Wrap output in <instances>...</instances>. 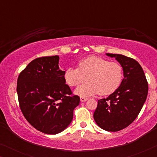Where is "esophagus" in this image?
I'll use <instances>...</instances> for the list:
<instances>
[{
    "instance_id": "34e87169",
    "label": "esophagus",
    "mask_w": 157,
    "mask_h": 157,
    "mask_svg": "<svg viewBox=\"0 0 157 157\" xmlns=\"http://www.w3.org/2000/svg\"><path fill=\"white\" fill-rule=\"evenodd\" d=\"M87 99H88V98L83 97V96H81V98H80V100L81 102H84V101H87Z\"/></svg>"
}]
</instances>
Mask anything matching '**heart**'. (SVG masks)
<instances>
[{
    "label": "heart",
    "mask_w": 157,
    "mask_h": 157,
    "mask_svg": "<svg viewBox=\"0 0 157 157\" xmlns=\"http://www.w3.org/2000/svg\"><path fill=\"white\" fill-rule=\"evenodd\" d=\"M123 77V68L116 61L91 56L78 61V68H68L64 72L66 83L71 87L86 83L77 88L75 93L81 96L100 94L102 96L112 94L118 89Z\"/></svg>",
    "instance_id": "obj_1"
}]
</instances>
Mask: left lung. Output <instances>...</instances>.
<instances>
[{
	"mask_svg": "<svg viewBox=\"0 0 157 157\" xmlns=\"http://www.w3.org/2000/svg\"><path fill=\"white\" fill-rule=\"evenodd\" d=\"M114 57L123 68L124 79L119 87L106 98L98 101L94 118L100 128L118 132L129 126L138 117L147 99L148 83L138 62L121 54Z\"/></svg>",
	"mask_w": 157,
	"mask_h": 157,
	"instance_id": "obj_1",
	"label": "left lung"
}]
</instances>
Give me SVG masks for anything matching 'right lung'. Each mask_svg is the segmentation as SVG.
Instances as JSON below:
<instances>
[{
	"mask_svg": "<svg viewBox=\"0 0 157 157\" xmlns=\"http://www.w3.org/2000/svg\"><path fill=\"white\" fill-rule=\"evenodd\" d=\"M59 56L34 59L19 74L17 94L28 121L44 134H56L69 125L80 102L59 66Z\"/></svg>",
	"mask_w": 157,
	"mask_h": 157,
	"instance_id": "right-lung-1",
	"label": "right lung"
}]
</instances>
